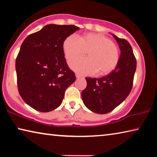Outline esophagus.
<instances>
[{
    "label": "esophagus",
    "instance_id": "obj_1",
    "mask_svg": "<svg viewBox=\"0 0 157 157\" xmlns=\"http://www.w3.org/2000/svg\"><path fill=\"white\" fill-rule=\"evenodd\" d=\"M75 77L77 78H81V75H79V74H78V73H75Z\"/></svg>",
    "mask_w": 157,
    "mask_h": 157
}]
</instances>
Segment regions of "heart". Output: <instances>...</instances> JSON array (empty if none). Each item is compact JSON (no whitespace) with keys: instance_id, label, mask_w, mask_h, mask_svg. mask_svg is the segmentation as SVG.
<instances>
[{"instance_id":"b5f03b06","label":"heart","mask_w":157,"mask_h":157,"mask_svg":"<svg viewBox=\"0 0 157 157\" xmlns=\"http://www.w3.org/2000/svg\"><path fill=\"white\" fill-rule=\"evenodd\" d=\"M63 50L68 60L83 56L87 52L89 58H79L69 62L73 70L84 75L98 73L100 75L110 73L119 62V49L109 38L98 33H86L78 39L70 35L63 40Z\"/></svg>"}]
</instances>
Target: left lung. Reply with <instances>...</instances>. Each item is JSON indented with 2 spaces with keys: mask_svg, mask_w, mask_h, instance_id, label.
Instances as JSON below:
<instances>
[{
  "mask_svg": "<svg viewBox=\"0 0 157 157\" xmlns=\"http://www.w3.org/2000/svg\"><path fill=\"white\" fill-rule=\"evenodd\" d=\"M121 50L116 68L100 78H86L87 85L82 92L84 105L96 113L110 112L121 105L132 89L136 60L131 45L126 39L112 34Z\"/></svg>",
  "mask_w": 157,
  "mask_h": 157,
  "instance_id": "obj_1",
  "label": "left lung"
}]
</instances>
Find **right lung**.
Wrapping results in <instances>:
<instances>
[{
    "label": "right lung",
    "mask_w": 157,
    "mask_h": 157,
    "mask_svg": "<svg viewBox=\"0 0 157 157\" xmlns=\"http://www.w3.org/2000/svg\"><path fill=\"white\" fill-rule=\"evenodd\" d=\"M75 25L49 24L31 34L21 44L16 59L19 94L36 111L48 112L62 104L66 89L75 81L68 68L63 41L79 30Z\"/></svg>",
    "instance_id": "1"
}]
</instances>
